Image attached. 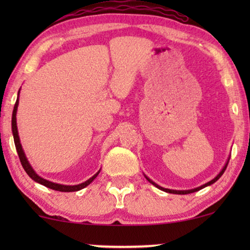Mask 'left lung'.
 I'll use <instances>...</instances> for the list:
<instances>
[{
  "label": "left lung",
  "mask_w": 250,
  "mask_h": 250,
  "mask_svg": "<svg viewBox=\"0 0 250 250\" xmlns=\"http://www.w3.org/2000/svg\"><path fill=\"white\" fill-rule=\"evenodd\" d=\"M229 160H230V158H229V159L227 160V163H225V165H224L223 168H222L221 172L218 173L217 175L215 176L213 180L209 181V182H207V183L203 184V186H200V187H198V188H194V189H191V190H170V189H165V188L160 187V186H158V184H157V183L153 182L152 180H150L149 177L146 176V175H145V176H146V179L148 180L149 182L152 184V186H155L156 188H158L159 190H163V191H165V192H168V193H174V194H188V193H192V192H196V191H199V190H201V189H204V188H206V187H208V186H210V184H213V183L216 182V181H217L218 179H220V177H221L222 175H223L224 170L227 169V167H228V164H229Z\"/></svg>",
  "instance_id": "1"
}]
</instances>
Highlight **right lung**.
<instances>
[{
	"label": "right lung",
	"mask_w": 250,
	"mask_h": 250,
	"mask_svg": "<svg viewBox=\"0 0 250 250\" xmlns=\"http://www.w3.org/2000/svg\"><path fill=\"white\" fill-rule=\"evenodd\" d=\"M19 93H20V90L18 91V97H17L15 108H13L11 127H12V134H13V140H15L17 152H18L20 163H21V165L23 167V169H25V172L28 174V176L30 177V179L34 180L37 183L42 184V186H44V187L49 188V189H52V190H56V191H61V192H74V191H80L82 189H84L85 187H87L88 184H90L92 181H93L95 177L99 175V173H100V169H99V172L95 173L94 175L90 177V179H88L87 181H85V182L81 183V184H76V186H64V184L53 183L49 180H45V179H43V177H41L39 174H37L35 170L33 169L32 165H30L28 159H27L25 152H23V149L21 146V143H20V139H19V134H18V127H17V110H18V104H19Z\"/></svg>",
	"instance_id": "1"
}]
</instances>
